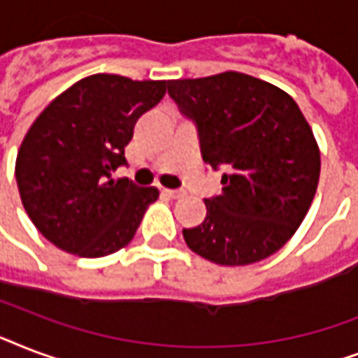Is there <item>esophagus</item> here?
<instances>
[{
    "instance_id": "34e87169",
    "label": "esophagus",
    "mask_w": 358,
    "mask_h": 358,
    "mask_svg": "<svg viewBox=\"0 0 358 358\" xmlns=\"http://www.w3.org/2000/svg\"><path fill=\"white\" fill-rule=\"evenodd\" d=\"M163 195L171 196V199H180V196H184L185 193L182 189H162Z\"/></svg>"
}]
</instances>
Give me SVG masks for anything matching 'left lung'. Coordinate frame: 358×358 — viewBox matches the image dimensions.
Listing matches in <instances>:
<instances>
[{
  "label": "left lung",
  "mask_w": 358,
  "mask_h": 358,
  "mask_svg": "<svg viewBox=\"0 0 358 358\" xmlns=\"http://www.w3.org/2000/svg\"><path fill=\"white\" fill-rule=\"evenodd\" d=\"M169 96L195 124L202 159L224 169L223 193L185 243L221 266H247L288 241L316 195L320 150L294 98L239 72L169 81Z\"/></svg>",
  "instance_id": "8db88e82"
}]
</instances>
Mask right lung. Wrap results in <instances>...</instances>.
<instances>
[{"mask_svg":"<svg viewBox=\"0 0 358 358\" xmlns=\"http://www.w3.org/2000/svg\"><path fill=\"white\" fill-rule=\"evenodd\" d=\"M165 87L94 74L36 117L18 150L16 182L29 219L55 247L100 258L134 239L159 191L111 176L128 163L135 122L162 102Z\"/></svg>","mask_w":358,"mask_h":358,"instance_id":"add662e5","label":"right lung"}]
</instances>
